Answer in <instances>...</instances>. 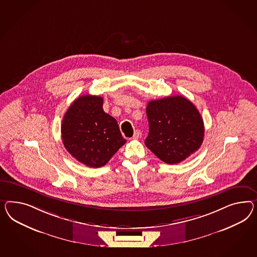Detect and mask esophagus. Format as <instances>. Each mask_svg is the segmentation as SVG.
<instances>
[{
    "instance_id": "34e87169",
    "label": "esophagus",
    "mask_w": 257,
    "mask_h": 257,
    "mask_svg": "<svg viewBox=\"0 0 257 257\" xmlns=\"http://www.w3.org/2000/svg\"><path fill=\"white\" fill-rule=\"evenodd\" d=\"M141 137V133L139 130H137V131H135V134H134V136H133V139H139V138Z\"/></svg>"
}]
</instances>
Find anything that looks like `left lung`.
<instances>
[{"mask_svg":"<svg viewBox=\"0 0 257 257\" xmlns=\"http://www.w3.org/2000/svg\"><path fill=\"white\" fill-rule=\"evenodd\" d=\"M146 145L160 160L176 165L195 153L204 139V122L194 104L181 95L147 104Z\"/></svg>","mask_w":257,"mask_h":257,"instance_id":"obj_1","label":"left lung"}]
</instances>
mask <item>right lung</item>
I'll use <instances>...</instances> for the list:
<instances>
[{
	"instance_id": "obj_1",
	"label": "right lung",
	"mask_w": 257,
	"mask_h": 257,
	"mask_svg": "<svg viewBox=\"0 0 257 257\" xmlns=\"http://www.w3.org/2000/svg\"><path fill=\"white\" fill-rule=\"evenodd\" d=\"M103 98L76 99L63 117L62 139L67 152L86 167L104 165L126 142L118 122L103 109Z\"/></svg>"
}]
</instances>
